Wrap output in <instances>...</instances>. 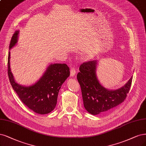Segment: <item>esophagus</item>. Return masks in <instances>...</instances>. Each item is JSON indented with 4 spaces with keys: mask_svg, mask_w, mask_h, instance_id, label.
<instances>
[{
    "mask_svg": "<svg viewBox=\"0 0 146 146\" xmlns=\"http://www.w3.org/2000/svg\"><path fill=\"white\" fill-rule=\"evenodd\" d=\"M75 74H76V69H75L74 68H73L71 69V72H70V76L72 77H74Z\"/></svg>",
    "mask_w": 146,
    "mask_h": 146,
    "instance_id": "obj_1",
    "label": "esophagus"
}]
</instances>
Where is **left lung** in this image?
<instances>
[{
    "instance_id": "left-lung-1",
    "label": "left lung",
    "mask_w": 146,
    "mask_h": 146,
    "mask_svg": "<svg viewBox=\"0 0 146 146\" xmlns=\"http://www.w3.org/2000/svg\"><path fill=\"white\" fill-rule=\"evenodd\" d=\"M97 60L83 63L80 65L77 80L81 87L84 107L92 115L108 111L124 102L131 86L132 77L123 86L117 89L105 88L97 76Z\"/></svg>"
}]
</instances>
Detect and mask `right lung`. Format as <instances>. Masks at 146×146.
Here are the masks:
<instances>
[{"instance_id":"add662e5","label":"right lung","mask_w":146,"mask_h":146,"mask_svg":"<svg viewBox=\"0 0 146 146\" xmlns=\"http://www.w3.org/2000/svg\"><path fill=\"white\" fill-rule=\"evenodd\" d=\"M19 31H16L9 44V49L18 42ZM8 74L10 83L24 104L38 114L49 113L57 104L59 90L69 76V68L66 64H50L38 81L30 86H23L14 79L10 68V51L8 58Z\"/></svg>"}]
</instances>
